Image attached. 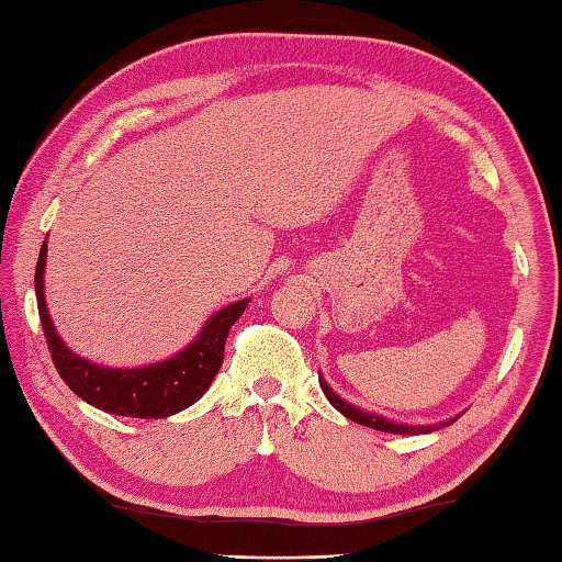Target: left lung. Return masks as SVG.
Segmentation results:
<instances>
[{"mask_svg":"<svg viewBox=\"0 0 562 562\" xmlns=\"http://www.w3.org/2000/svg\"><path fill=\"white\" fill-rule=\"evenodd\" d=\"M321 381V389H324V393H326V398L330 401V405L336 411H340L345 417H350L352 423H360V425H364V427H372V429H379V432H393V435H427V432H435V429H441V427H447V425H451V423H457V420H449V423H439V425H401V423H391V420H384V417H379V415H374V413H364V411H360V408H355V405H350L348 401H342L340 396H336V393H333V389L326 384L324 379H318Z\"/></svg>","mask_w":562,"mask_h":562,"instance_id":"obj_1","label":"left lung"}]
</instances>
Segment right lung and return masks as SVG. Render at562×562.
Wrapping results in <instances>:
<instances>
[{
	"mask_svg": "<svg viewBox=\"0 0 562 562\" xmlns=\"http://www.w3.org/2000/svg\"><path fill=\"white\" fill-rule=\"evenodd\" d=\"M45 254L47 244H43L38 262H35V296H38L43 336L59 376L79 398L113 415L147 417V420L154 417L157 420V417H169L193 405L210 389L212 379L217 376L224 362V345L229 328L246 312L248 300L224 306L222 312L214 314L207 326L202 328L200 338L171 360L139 369L97 367L71 355L65 342L57 338L43 296Z\"/></svg>",
	"mask_w": 562,
	"mask_h": 562,
	"instance_id": "obj_1",
	"label": "right lung"
}]
</instances>
